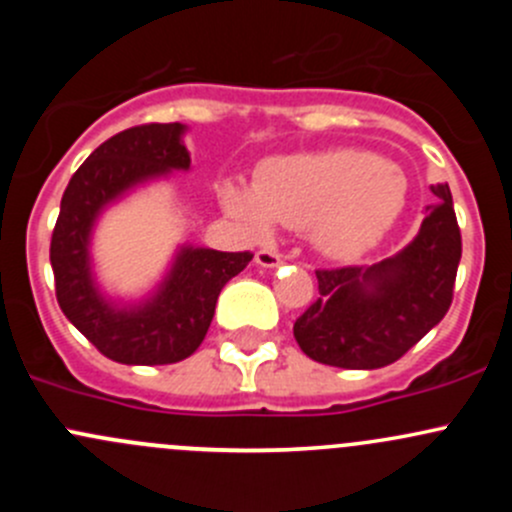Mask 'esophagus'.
Masks as SVG:
<instances>
[{
	"label": "esophagus",
	"instance_id": "esophagus-1",
	"mask_svg": "<svg viewBox=\"0 0 512 512\" xmlns=\"http://www.w3.org/2000/svg\"><path fill=\"white\" fill-rule=\"evenodd\" d=\"M255 262L260 267H280L282 265V257L277 255L275 250H260L255 255Z\"/></svg>",
	"mask_w": 512,
	"mask_h": 512
}]
</instances>
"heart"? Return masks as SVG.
<instances>
[{
	"instance_id": "heart-1",
	"label": "heart",
	"mask_w": 512,
	"mask_h": 512,
	"mask_svg": "<svg viewBox=\"0 0 512 512\" xmlns=\"http://www.w3.org/2000/svg\"><path fill=\"white\" fill-rule=\"evenodd\" d=\"M406 178L391 160L366 151H324L275 158L262 165L252 190L227 183V213L255 237L272 223L309 227L314 247L334 260H354L376 245L399 220Z\"/></svg>"
}]
</instances>
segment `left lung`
<instances>
[{"label":"left lung","mask_w":512,"mask_h":512,"mask_svg":"<svg viewBox=\"0 0 512 512\" xmlns=\"http://www.w3.org/2000/svg\"><path fill=\"white\" fill-rule=\"evenodd\" d=\"M438 205L394 257L376 265L317 270L319 297L294 322L309 359L339 369H381L421 342L453 302L461 230L448 183L433 185Z\"/></svg>","instance_id":"left-lung-1"}]
</instances>
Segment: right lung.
Masks as SVG:
<instances>
[{
  "label": "right lung",
  "mask_w": 512,
  "mask_h": 512,
  "mask_svg": "<svg viewBox=\"0 0 512 512\" xmlns=\"http://www.w3.org/2000/svg\"><path fill=\"white\" fill-rule=\"evenodd\" d=\"M183 123H146L116 133L71 175L51 235V270L61 312L108 359L158 366L188 359L208 334L218 294L252 260L250 252L183 245L156 292L118 304L91 272V232L103 208L136 185L188 170Z\"/></svg>",
  "instance_id": "add662e5"
}]
</instances>
